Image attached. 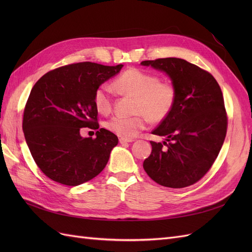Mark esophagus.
<instances>
[{
	"mask_svg": "<svg viewBox=\"0 0 252 252\" xmlns=\"http://www.w3.org/2000/svg\"><path fill=\"white\" fill-rule=\"evenodd\" d=\"M119 142H120V144H127V143H130V142H132V140H127V139L121 138V139L119 140Z\"/></svg>",
	"mask_w": 252,
	"mask_h": 252,
	"instance_id": "obj_1",
	"label": "esophagus"
}]
</instances>
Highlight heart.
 Segmentation results:
<instances>
[{
  "label": "heart",
  "mask_w": 252,
  "mask_h": 252,
  "mask_svg": "<svg viewBox=\"0 0 252 252\" xmlns=\"http://www.w3.org/2000/svg\"><path fill=\"white\" fill-rule=\"evenodd\" d=\"M113 87L118 93L134 97L131 118L113 117L106 122V128L123 139L130 140L151 123H161L169 117L175 102L178 90L171 81H161L158 75L139 68H129L114 80ZM96 110L107 114L112 108V98L108 86L98 87L94 95Z\"/></svg>",
  "instance_id": "b5f03b06"
}]
</instances>
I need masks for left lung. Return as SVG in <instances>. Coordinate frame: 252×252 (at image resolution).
<instances>
[{
	"label": "left lung",
	"instance_id": "8db88e82",
	"mask_svg": "<svg viewBox=\"0 0 252 252\" xmlns=\"http://www.w3.org/2000/svg\"><path fill=\"white\" fill-rule=\"evenodd\" d=\"M141 65L164 71L178 90L169 117L152 131L166 141H150L152 151L144 170L165 187L192 185L211 168L223 146L228 120L222 90L208 71L183 59L143 61Z\"/></svg>",
	"mask_w": 252,
	"mask_h": 252
}]
</instances>
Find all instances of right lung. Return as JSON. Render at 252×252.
Listing matches in <instances>:
<instances>
[{
  "label": "right lung",
  "instance_id": "obj_1",
  "mask_svg": "<svg viewBox=\"0 0 252 252\" xmlns=\"http://www.w3.org/2000/svg\"><path fill=\"white\" fill-rule=\"evenodd\" d=\"M122 67L75 63L45 73L34 84L23 131L35 164L50 180L78 186L105 168L118 136L100 128L96 138H83L80 129H98L94 93Z\"/></svg>",
  "mask_w": 252,
  "mask_h": 252
}]
</instances>
